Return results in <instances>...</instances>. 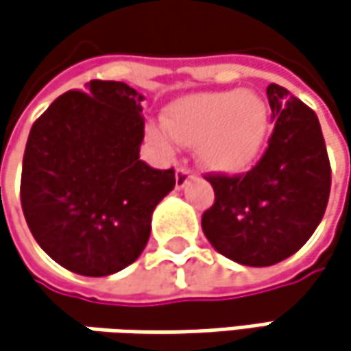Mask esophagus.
<instances>
[{
	"label": "esophagus",
	"instance_id": "obj_1",
	"mask_svg": "<svg viewBox=\"0 0 351 351\" xmlns=\"http://www.w3.org/2000/svg\"><path fill=\"white\" fill-rule=\"evenodd\" d=\"M193 176H195V173H193L191 169H184V167H180V169L176 171V189H184Z\"/></svg>",
	"mask_w": 351,
	"mask_h": 351
}]
</instances>
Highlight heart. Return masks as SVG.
I'll list each match as a JSON object with an SVG mask.
<instances>
[{"mask_svg": "<svg viewBox=\"0 0 351 351\" xmlns=\"http://www.w3.org/2000/svg\"><path fill=\"white\" fill-rule=\"evenodd\" d=\"M268 125V103L254 91L193 93L167 107L165 125H151L149 138L162 151H171L176 141L196 147L204 169L238 175L254 165Z\"/></svg>", "mask_w": 351, "mask_h": 351, "instance_id": "1", "label": "heart"}]
</instances>
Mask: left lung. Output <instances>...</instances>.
<instances>
[{
	"label": "left lung",
	"instance_id": "8db88e82",
	"mask_svg": "<svg viewBox=\"0 0 351 351\" xmlns=\"http://www.w3.org/2000/svg\"><path fill=\"white\" fill-rule=\"evenodd\" d=\"M266 95L274 131L256 167L206 176L215 204L202 215L204 237L244 266H272L298 252L318 228L332 184L316 113L276 83Z\"/></svg>",
	"mask_w": 351,
	"mask_h": 351
}]
</instances>
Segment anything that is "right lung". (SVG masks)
Returning <instances> with one entry per match:
<instances>
[{
    "instance_id": "right-lung-1",
    "label": "right lung",
    "mask_w": 351,
    "mask_h": 351,
    "mask_svg": "<svg viewBox=\"0 0 351 351\" xmlns=\"http://www.w3.org/2000/svg\"><path fill=\"white\" fill-rule=\"evenodd\" d=\"M143 95L121 81L67 91L33 123L23 155L21 208L37 244L81 276L133 264L151 237L175 171L141 160Z\"/></svg>"
}]
</instances>
